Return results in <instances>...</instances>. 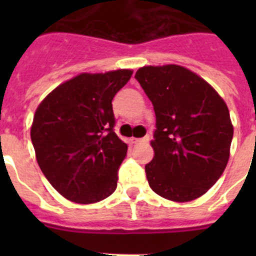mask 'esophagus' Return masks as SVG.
<instances>
[{
	"mask_svg": "<svg viewBox=\"0 0 256 256\" xmlns=\"http://www.w3.org/2000/svg\"><path fill=\"white\" fill-rule=\"evenodd\" d=\"M150 141V136H144L142 138H131V142L132 144H146Z\"/></svg>",
	"mask_w": 256,
	"mask_h": 256,
	"instance_id": "esophagus-1",
	"label": "esophagus"
}]
</instances>
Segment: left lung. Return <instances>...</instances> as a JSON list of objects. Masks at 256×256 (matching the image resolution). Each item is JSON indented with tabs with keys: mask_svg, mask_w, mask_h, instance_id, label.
Returning a JSON list of instances; mask_svg holds the SVG:
<instances>
[{
	"mask_svg": "<svg viewBox=\"0 0 256 256\" xmlns=\"http://www.w3.org/2000/svg\"><path fill=\"white\" fill-rule=\"evenodd\" d=\"M135 78L156 115L154 156L144 166L150 187L174 202L200 197L228 164L234 131L228 106L204 79L176 64L142 66Z\"/></svg>",
	"mask_w": 256,
	"mask_h": 256,
	"instance_id": "8db88e82",
	"label": "left lung"
}]
</instances>
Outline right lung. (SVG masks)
Masks as SVG:
<instances>
[{
	"mask_svg": "<svg viewBox=\"0 0 256 256\" xmlns=\"http://www.w3.org/2000/svg\"><path fill=\"white\" fill-rule=\"evenodd\" d=\"M130 69L82 73L63 82L37 108L30 128L43 174L66 200L96 203L112 194L128 144L114 132L112 99Z\"/></svg>",
	"mask_w": 256,
	"mask_h": 256,
	"instance_id": "add662e5",
	"label": "right lung"
}]
</instances>
